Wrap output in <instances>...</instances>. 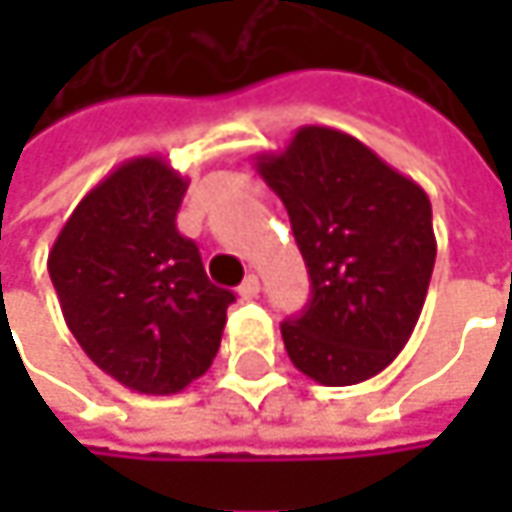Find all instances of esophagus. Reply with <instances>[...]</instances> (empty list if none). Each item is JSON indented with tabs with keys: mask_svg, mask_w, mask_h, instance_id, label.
I'll list each match as a JSON object with an SVG mask.
<instances>
[{
	"mask_svg": "<svg viewBox=\"0 0 512 512\" xmlns=\"http://www.w3.org/2000/svg\"><path fill=\"white\" fill-rule=\"evenodd\" d=\"M237 293H240V299H255L257 293H260V281H257V275H246V281L237 287Z\"/></svg>",
	"mask_w": 512,
	"mask_h": 512,
	"instance_id": "obj_1",
	"label": "esophagus"
}]
</instances>
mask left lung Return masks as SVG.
Segmentation results:
<instances>
[{
  "label": "left lung",
  "instance_id": "obj_1",
  "mask_svg": "<svg viewBox=\"0 0 512 512\" xmlns=\"http://www.w3.org/2000/svg\"><path fill=\"white\" fill-rule=\"evenodd\" d=\"M284 201L311 275V299L281 323L290 361L320 385H356L385 370L421 317L436 234L427 192L332 127H302L257 156Z\"/></svg>",
  "mask_w": 512,
  "mask_h": 512
}]
</instances>
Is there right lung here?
<instances>
[{"instance_id": "add662e5", "label": "right lung", "mask_w": 512, "mask_h": 512, "mask_svg": "<svg viewBox=\"0 0 512 512\" xmlns=\"http://www.w3.org/2000/svg\"><path fill=\"white\" fill-rule=\"evenodd\" d=\"M186 186L162 156L127 159L76 204L47 260L85 356L139 394L204 376L234 302L174 225Z\"/></svg>"}]
</instances>
